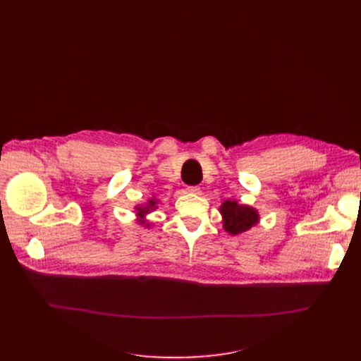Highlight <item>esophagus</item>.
Returning <instances> with one entry per match:
<instances>
[{
  "instance_id": "obj_1",
  "label": "esophagus",
  "mask_w": 361,
  "mask_h": 361,
  "mask_svg": "<svg viewBox=\"0 0 361 361\" xmlns=\"http://www.w3.org/2000/svg\"><path fill=\"white\" fill-rule=\"evenodd\" d=\"M187 192L188 193H193V195H197L200 192V187L199 185H190V187H187Z\"/></svg>"
}]
</instances>
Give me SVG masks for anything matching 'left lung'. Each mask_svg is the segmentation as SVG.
<instances>
[{
    "instance_id": "left-lung-1",
    "label": "left lung",
    "mask_w": 361,
    "mask_h": 361,
    "mask_svg": "<svg viewBox=\"0 0 361 361\" xmlns=\"http://www.w3.org/2000/svg\"><path fill=\"white\" fill-rule=\"evenodd\" d=\"M219 214L222 216V228L230 235L243 234L260 222L256 207L241 204L235 199L224 200L219 206Z\"/></svg>"
}]
</instances>
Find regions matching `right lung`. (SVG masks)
I'll return each instance as SVG.
<instances>
[{"label":"right lung","instance_id":"right-lung-1","mask_svg":"<svg viewBox=\"0 0 361 361\" xmlns=\"http://www.w3.org/2000/svg\"><path fill=\"white\" fill-rule=\"evenodd\" d=\"M159 203H161V200L157 196H152L145 203L136 204L135 207H133V209H135L133 212L136 214V224L142 225L143 228H150V226H154V224H152L146 216L154 211H157Z\"/></svg>","mask_w":361,"mask_h":361}]
</instances>
